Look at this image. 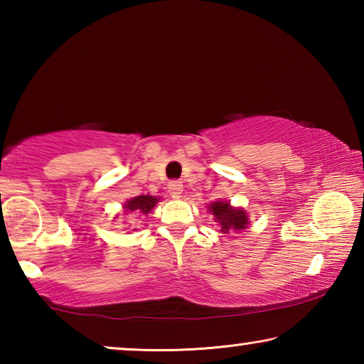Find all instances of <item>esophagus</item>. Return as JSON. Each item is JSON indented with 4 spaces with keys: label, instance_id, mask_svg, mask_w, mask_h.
I'll list each match as a JSON object with an SVG mask.
<instances>
[{
    "label": "esophagus",
    "instance_id": "1",
    "mask_svg": "<svg viewBox=\"0 0 364 364\" xmlns=\"http://www.w3.org/2000/svg\"><path fill=\"white\" fill-rule=\"evenodd\" d=\"M168 193L170 196L173 197V199H178V197L181 196L183 193V183L180 180H173L168 183Z\"/></svg>",
    "mask_w": 364,
    "mask_h": 364
}]
</instances>
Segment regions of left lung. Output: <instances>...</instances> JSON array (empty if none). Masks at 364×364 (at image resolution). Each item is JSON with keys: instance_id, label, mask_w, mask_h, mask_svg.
Instances as JSON below:
<instances>
[{"instance_id": "left-lung-1", "label": "left lung", "mask_w": 364, "mask_h": 364, "mask_svg": "<svg viewBox=\"0 0 364 364\" xmlns=\"http://www.w3.org/2000/svg\"><path fill=\"white\" fill-rule=\"evenodd\" d=\"M208 210L213 213L215 221H218L221 225L220 231L223 232L241 231L247 225V215H245V212L239 210V208H232L228 202H213L208 207Z\"/></svg>"}]
</instances>
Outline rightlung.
Returning a JSON list of instances; mask_svg holds the SVG:
<instances>
[{
  "instance_id": "obj_1",
  "label": "right lung",
  "mask_w": 364,
  "mask_h": 364,
  "mask_svg": "<svg viewBox=\"0 0 364 364\" xmlns=\"http://www.w3.org/2000/svg\"><path fill=\"white\" fill-rule=\"evenodd\" d=\"M159 202L157 197H152V196H136L130 199L125 204V212L128 213H149L154 205H156Z\"/></svg>"
}]
</instances>
